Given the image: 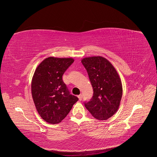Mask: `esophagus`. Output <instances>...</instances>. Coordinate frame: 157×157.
I'll return each instance as SVG.
<instances>
[{
	"label": "esophagus",
	"mask_w": 157,
	"mask_h": 157,
	"mask_svg": "<svg viewBox=\"0 0 157 157\" xmlns=\"http://www.w3.org/2000/svg\"><path fill=\"white\" fill-rule=\"evenodd\" d=\"M78 99H79V100H80V101H81V100H82V94H80L79 96H78Z\"/></svg>",
	"instance_id": "obj_1"
}]
</instances>
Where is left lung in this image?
<instances>
[{
	"label": "left lung",
	"mask_w": 157,
	"mask_h": 157,
	"mask_svg": "<svg viewBox=\"0 0 157 157\" xmlns=\"http://www.w3.org/2000/svg\"><path fill=\"white\" fill-rule=\"evenodd\" d=\"M81 62L86 69L94 94L84 105L98 120H107L115 114L122 96L121 80L113 65L101 56L85 58Z\"/></svg>",
	"instance_id": "1"
}]
</instances>
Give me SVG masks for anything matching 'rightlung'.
I'll return each instance as SVG.
<instances>
[{"mask_svg":"<svg viewBox=\"0 0 157 157\" xmlns=\"http://www.w3.org/2000/svg\"><path fill=\"white\" fill-rule=\"evenodd\" d=\"M74 62L73 58L49 57L36 69L31 82V93L36 110L50 124L63 120L78 98L71 94L62 76Z\"/></svg>","mask_w":157,"mask_h":157,"instance_id":"obj_1","label":"right lung"}]
</instances>
